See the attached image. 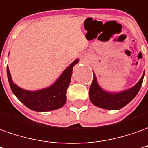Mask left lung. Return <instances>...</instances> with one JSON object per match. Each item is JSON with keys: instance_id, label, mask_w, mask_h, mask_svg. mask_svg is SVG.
Masks as SVG:
<instances>
[{"instance_id": "8db88e82", "label": "left lung", "mask_w": 148, "mask_h": 148, "mask_svg": "<svg viewBox=\"0 0 148 148\" xmlns=\"http://www.w3.org/2000/svg\"><path fill=\"white\" fill-rule=\"evenodd\" d=\"M143 77H144V74H143L139 82L132 88L118 94H111V93H106L99 86L95 76L94 75V78L89 91L90 99L94 105L101 108L108 109V110L121 109L130 103L138 94L142 86Z\"/></svg>"}]
</instances>
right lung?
I'll return each instance as SVG.
<instances>
[{"label":"right lung","instance_id":"1","mask_svg":"<svg viewBox=\"0 0 148 148\" xmlns=\"http://www.w3.org/2000/svg\"><path fill=\"white\" fill-rule=\"evenodd\" d=\"M78 62L75 60L73 63L64 71L55 83L48 88L40 90L38 91H28L20 88L13 83L7 67V76L10 88L25 106L34 111H49L56 110L64 106L66 102L67 88L71 82L73 67Z\"/></svg>","mask_w":148,"mask_h":148}]
</instances>
